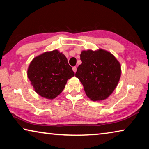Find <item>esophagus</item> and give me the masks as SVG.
<instances>
[{
  "label": "esophagus",
  "instance_id": "obj_1",
  "mask_svg": "<svg viewBox=\"0 0 149 149\" xmlns=\"http://www.w3.org/2000/svg\"><path fill=\"white\" fill-rule=\"evenodd\" d=\"M72 70H73V71H74L75 73L76 72V71H77V68H76V66L73 67V68H72Z\"/></svg>",
  "mask_w": 149,
  "mask_h": 149
}]
</instances>
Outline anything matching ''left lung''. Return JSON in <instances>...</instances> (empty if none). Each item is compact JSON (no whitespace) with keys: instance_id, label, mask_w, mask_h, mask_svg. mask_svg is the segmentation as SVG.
Returning <instances> with one entry per match:
<instances>
[{"instance_id":"8db88e82","label":"left lung","mask_w":149,"mask_h":149,"mask_svg":"<svg viewBox=\"0 0 149 149\" xmlns=\"http://www.w3.org/2000/svg\"><path fill=\"white\" fill-rule=\"evenodd\" d=\"M81 64L75 77L84 85L85 93L93 101L107 99L114 91L121 76V65L114 55L99 49L84 50L80 54Z\"/></svg>"}]
</instances>
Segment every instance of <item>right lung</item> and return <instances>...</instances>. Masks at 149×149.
<instances>
[{
    "mask_svg": "<svg viewBox=\"0 0 149 149\" xmlns=\"http://www.w3.org/2000/svg\"><path fill=\"white\" fill-rule=\"evenodd\" d=\"M74 75L66 57L57 50L34 58L27 70V77L35 91L48 99L59 95L68 79Z\"/></svg>",
    "mask_w": 149,
    "mask_h": 149,
    "instance_id": "1",
    "label": "right lung"
}]
</instances>
